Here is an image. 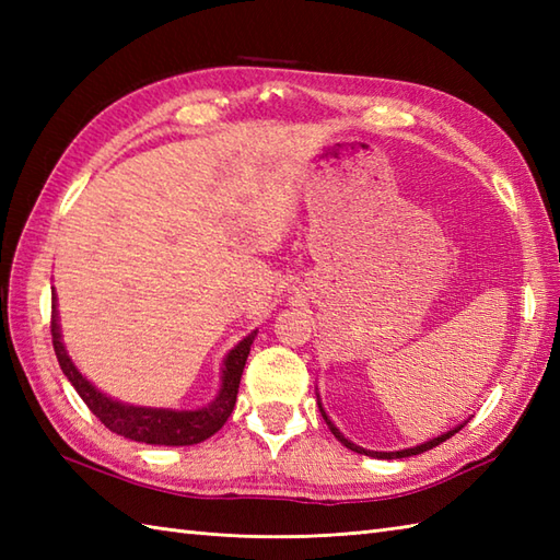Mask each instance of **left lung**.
Instances as JSON below:
<instances>
[{
    "mask_svg": "<svg viewBox=\"0 0 560 560\" xmlns=\"http://www.w3.org/2000/svg\"><path fill=\"white\" fill-rule=\"evenodd\" d=\"M317 404H319V413H323V419H325V423L329 425V431L335 433V438L339 440L341 445H347L349 450H353V452H359V455H368V457H377V459H401V457H413V455H421V452H425V450H433L435 445H440V443H445L447 438H452L455 435L457 431H462L464 428V423H459V425H455L452 428V431H447V433H443V435H438V438H433V440H428V443H423V445H416V447H407V450H397V452H375V450H365V447H361V445H353L349 438H343L341 435V431L339 428L329 421V416L325 413V409H323V401H319V395H317Z\"/></svg>",
    "mask_w": 560,
    "mask_h": 560,
    "instance_id": "1",
    "label": "left lung"
}]
</instances>
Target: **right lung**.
<instances>
[{"label": "right lung", "instance_id": "right-lung-1", "mask_svg": "<svg viewBox=\"0 0 560 560\" xmlns=\"http://www.w3.org/2000/svg\"><path fill=\"white\" fill-rule=\"evenodd\" d=\"M50 331H52V347L55 355L59 361V368L67 375V380L79 397L86 401V407L98 416V421L110 428L113 433L125 435L129 440H137V443L147 445H197L201 440L211 438L221 425L229 421V416L235 407L237 387H241V375L247 361L249 347L257 337V331L247 335L235 349L229 351L223 361V373H221V389L217 399H213L209 407H201L195 411H175V409H151V407H135V404H122L91 385L86 377H83L77 365L71 363L69 353L62 343V331H59V319H57V299L52 295V319H50Z\"/></svg>", "mask_w": 560, "mask_h": 560}]
</instances>
